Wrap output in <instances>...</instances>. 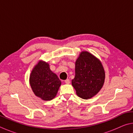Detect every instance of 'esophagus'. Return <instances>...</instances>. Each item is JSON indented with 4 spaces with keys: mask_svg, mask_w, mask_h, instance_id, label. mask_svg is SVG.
<instances>
[{
    "mask_svg": "<svg viewBox=\"0 0 133 133\" xmlns=\"http://www.w3.org/2000/svg\"><path fill=\"white\" fill-rule=\"evenodd\" d=\"M64 82L66 84H69L70 83V80L69 79H66V80H64Z\"/></svg>",
    "mask_w": 133,
    "mask_h": 133,
    "instance_id": "obj_1",
    "label": "esophagus"
}]
</instances>
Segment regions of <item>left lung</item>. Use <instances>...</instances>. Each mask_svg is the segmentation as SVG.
<instances>
[{"instance_id":"left-lung-1","label":"left lung","mask_w":133,"mask_h":133,"mask_svg":"<svg viewBox=\"0 0 133 133\" xmlns=\"http://www.w3.org/2000/svg\"><path fill=\"white\" fill-rule=\"evenodd\" d=\"M104 79L100 60L88 51H82L76 61L75 77L71 81L77 95L83 99L93 97L102 88Z\"/></svg>"}]
</instances>
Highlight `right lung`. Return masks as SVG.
I'll list each match as a JSON object with an SVG mask.
<instances>
[{"instance_id": "obj_1", "label": "right lung", "mask_w": 133, "mask_h": 133, "mask_svg": "<svg viewBox=\"0 0 133 133\" xmlns=\"http://www.w3.org/2000/svg\"><path fill=\"white\" fill-rule=\"evenodd\" d=\"M29 82L35 95L45 101L55 98L61 85V81L51 70L49 63L42 60L31 71Z\"/></svg>"}]
</instances>
